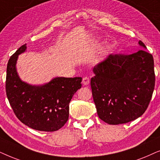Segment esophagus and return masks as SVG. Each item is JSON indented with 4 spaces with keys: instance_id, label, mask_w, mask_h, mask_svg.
Instances as JSON below:
<instances>
[{
    "instance_id": "1",
    "label": "esophagus",
    "mask_w": 160,
    "mask_h": 160,
    "mask_svg": "<svg viewBox=\"0 0 160 160\" xmlns=\"http://www.w3.org/2000/svg\"><path fill=\"white\" fill-rule=\"evenodd\" d=\"M89 82H90V80H89L88 77H84V78H82V84H83L84 86H87V85H88Z\"/></svg>"
}]
</instances>
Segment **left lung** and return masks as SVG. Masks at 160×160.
Masks as SVG:
<instances>
[{"label": "left lung", "instance_id": "obj_1", "mask_svg": "<svg viewBox=\"0 0 160 160\" xmlns=\"http://www.w3.org/2000/svg\"><path fill=\"white\" fill-rule=\"evenodd\" d=\"M142 50L129 55L111 54L93 69L91 86L99 118L108 124L126 123L148 108L155 85L154 58Z\"/></svg>", "mask_w": 160, "mask_h": 160}]
</instances>
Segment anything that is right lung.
<instances>
[{
    "mask_svg": "<svg viewBox=\"0 0 160 160\" xmlns=\"http://www.w3.org/2000/svg\"><path fill=\"white\" fill-rule=\"evenodd\" d=\"M26 48V44H23L8 60L6 79L8 102L15 116L26 126L39 131H57L68 121L69 102L81 88L82 78H55L42 86L22 81L16 63Z\"/></svg>",
    "mask_w": 160,
    "mask_h": 160,
    "instance_id": "right-lung-1",
    "label": "right lung"
}]
</instances>
